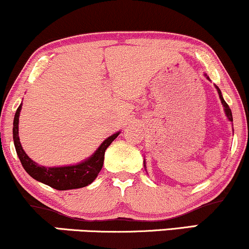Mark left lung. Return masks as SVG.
Returning <instances> with one entry per match:
<instances>
[{
  "label": "left lung",
  "mask_w": 249,
  "mask_h": 249,
  "mask_svg": "<svg viewBox=\"0 0 249 249\" xmlns=\"http://www.w3.org/2000/svg\"><path fill=\"white\" fill-rule=\"evenodd\" d=\"M204 75L206 76V79L208 80H210V77H209L208 75H206V74H204ZM215 87V89H217V91H218V95H219V98H220V102H221V104H223V107H224V111H225V115H226V117H227V119H229L230 122H233V117H232V111H231V109H230V107L227 106V103L225 102V100H224V97H223V95H221V91H220V89L218 88L217 86H214ZM143 166H145V169H146V162H145V160H143Z\"/></svg>",
  "instance_id": "left-lung-1"
}]
</instances>
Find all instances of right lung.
<instances>
[{
    "label": "right lung",
    "instance_id": "add662e5",
    "mask_svg": "<svg viewBox=\"0 0 249 249\" xmlns=\"http://www.w3.org/2000/svg\"><path fill=\"white\" fill-rule=\"evenodd\" d=\"M20 110H22V103H20L18 109H17L16 113H15L13 136L15 148H16L17 155H18L20 162H22L23 168L25 169V172L31 178L41 182V183L50 185V187L54 188L56 190L79 189V188L87 187L91 182H94V179L97 178L98 173L101 172L102 167H103L106 149L109 147L110 143L121 133L116 132L112 136L107 137L98 146V148L94 152V154L88 159H86V160H83L82 162L71 164V166L45 167L35 162L34 160H31L22 147V143H20L18 137Z\"/></svg>",
    "mask_w": 249,
    "mask_h": 249
}]
</instances>
